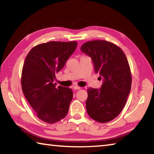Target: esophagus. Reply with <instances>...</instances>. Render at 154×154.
<instances>
[{
    "mask_svg": "<svg viewBox=\"0 0 154 154\" xmlns=\"http://www.w3.org/2000/svg\"><path fill=\"white\" fill-rule=\"evenodd\" d=\"M73 89H74V90H80V89H81V87L78 86V85H74V86H73Z\"/></svg>",
    "mask_w": 154,
    "mask_h": 154,
    "instance_id": "obj_1",
    "label": "esophagus"
}]
</instances>
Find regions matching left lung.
<instances>
[{
  "label": "left lung",
  "mask_w": 154,
  "mask_h": 154,
  "mask_svg": "<svg viewBox=\"0 0 154 154\" xmlns=\"http://www.w3.org/2000/svg\"><path fill=\"white\" fill-rule=\"evenodd\" d=\"M81 50L92 58L95 72L103 79L100 90L88 89V114L100 123L110 122L121 113L131 89L128 61L119 47L105 40L88 41Z\"/></svg>",
  "instance_id": "1"
}]
</instances>
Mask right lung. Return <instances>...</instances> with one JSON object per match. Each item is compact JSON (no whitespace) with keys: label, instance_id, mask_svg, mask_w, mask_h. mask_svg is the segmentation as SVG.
<instances>
[{"label":"right lung","instance_id":"obj_1","mask_svg":"<svg viewBox=\"0 0 154 154\" xmlns=\"http://www.w3.org/2000/svg\"><path fill=\"white\" fill-rule=\"evenodd\" d=\"M77 45L76 41L41 43L26 57L21 77L22 92L38 118L46 123L61 120L69 111L72 89L57 88L54 82Z\"/></svg>","mask_w":154,"mask_h":154}]
</instances>
